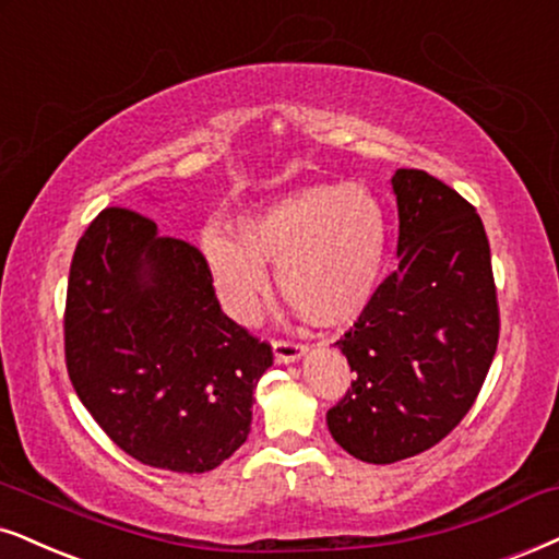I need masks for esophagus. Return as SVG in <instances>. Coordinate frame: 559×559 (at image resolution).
<instances>
[{
  "instance_id": "esophagus-1",
  "label": "esophagus",
  "mask_w": 559,
  "mask_h": 559,
  "mask_svg": "<svg viewBox=\"0 0 559 559\" xmlns=\"http://www.w3.org/2000/svg\"><path fill=\"white\" fill-rule=\"evenodd\" d=\"M307 350H309L307 345L294 343V341H275V343H273L275 364H294V361H299V358H301Z\"/></svg>"
}]
</instances>
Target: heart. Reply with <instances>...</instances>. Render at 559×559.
Segmentation results:
<instances>
[{
	"label": "heart",
	"mask_w": 559,
	"mask_h": 559,
	"mask_svg": "<svg viewBox=\"0 0 559 559\" xmlns=\"http://www.w3.org/2000/svg\"><path fill=\"white\" fill-rule=\"evenodd\" d=\"M201 250L224 309L258 320L275 263L286 301L317 324L350 322L369 304L384 260V216L364 186H309L239 222V237L209 229Z\"/></svg>",
	"instance_id": "obj_1"
}]
</instances>
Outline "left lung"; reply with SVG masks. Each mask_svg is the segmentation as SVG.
<instances>
[{
    "mask_svg": "<svg viewBox=\"0 0 559 559\" xmlns=\"http://www.w3.org/2000/svg\"><path fill=\"white\" fill-rule=\"evenodd\" d=\"M400 265L335 345L345 397L328 409L350 456L392 464L436 447L469 407L498 348V296L483 218L423 169H397Z\"/></svg>",
    "mask_w": 559,
    "mask_h": 559,
    "instance_id": "8db88e82",
    "label": "left lung"
}]
</instances>
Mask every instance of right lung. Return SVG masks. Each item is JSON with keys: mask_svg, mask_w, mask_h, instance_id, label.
<instances>
[{"mask_svg": "<svg viewBox=\"0 0 559 559\" xmlns=\"http://www.w3.org/2000/svg\"><path fill=\"white\" fill-rule=\"evenodd\" d=\"M67 371L110 441L157 469L201 475L247 441L273 350L218 307L206 258L152 218L105 209L76 242Z\"/></svg>", "mask_w": 559, "mask_h": 559, "instance_id": "1", "label": "right lung"}]
</instances>
